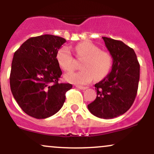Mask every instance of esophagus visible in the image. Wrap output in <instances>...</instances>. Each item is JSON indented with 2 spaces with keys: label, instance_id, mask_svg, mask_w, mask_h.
<instances>
[{
  "label": "esophagus",
  "instance_id": "obj_1",
  "mask_svg": "<svg viewBox=\"0 0 154 154\" xmlns=\"http://www.w3.org/2000/svg\"><path fill=\"white\" fill-rule=\"evenodd\" d=\"M76 87L78 88L79 89L82 90V91H84V90H86L88 88V87H85V86H81V85H77Z\"/></svg>",
  "mask_w": 154,
  "mask_h": 154
}]
</instances>
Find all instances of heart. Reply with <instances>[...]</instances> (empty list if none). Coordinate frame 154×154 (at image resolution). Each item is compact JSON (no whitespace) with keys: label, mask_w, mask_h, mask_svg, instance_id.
Masks as SVG:
<instances>
[{"label":"heart","mask_w":154,"mask_h":154,"mask_svg":"<svg viewBox=\"0 0 154 154\" xmlns=\"http://www.w3.org/2000/svg\"><path fill=\"white\" fill-rule=\"evenodd\" d=\"M77 56L83 59L80 63L82 69L65 75L68 82L77 85H86L95 78L96 80L104 78L112 66V58L109 53L100 51L97 45L91 42H82L75 47ZM60 66L64 71L70 72L75 68V62L69 48H60L56 54Z\"/></svg>","instance_id":"heart-1"}]
</instances>
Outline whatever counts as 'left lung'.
<instances>
[{"label":"left lung","mask_w":154,"mask_h":154,"mask_svg":"<svg viewBox=\"0 0 154 154\" xmlns=\"http://www.w3.org/2000/svg\"><path fill=\"white\" fill-rule=\"evenodd\" d=\"M113 59L111 71L95 85L97 97L88 104L91 114L109 119L122 115L135 99L140 79V64L135 51L120 40L103 37Z\"/></svg>","instance_id":"1"}]
</instances>
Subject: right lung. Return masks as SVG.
I'll return each instance as SVG.
<instances>
[{"label":"right lung","instance_id":"add662e5","mask_svg":"<svg viewBox=\"0 0 154 154\" xmlns=\"http://www.w3.org/2000/svg\"><path fill=\"white\" fill-rule=\"evenodd\" d=\"M66 43L61 37L44 35L26 40L14 54L10 87L14 98L26 114L45 119L57 113L66 99L69 83H59L62 75L56 59Z\"/></svg>","mask_w":154,"mask_h":154}]
</instances>
